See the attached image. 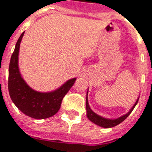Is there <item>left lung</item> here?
I'll use <instances>...</instances> for the list:
<instances>
[{"instance_id":"1","label":"left lung","mask_w":152,"mask_h":152,"mask_svg":"<svg viewBox=\"0 0 152 152\" xmlns=\"http://www.w3.org/2000/svg\"><path fill=\"white\" fill-rule=\"evenodd\" d=\"M138 100L139 99H137V102H135V104L133 105L131 110H130L129 112H128L126 114L121 116L120 118H117V119H107V118H102L101 116L98 115L97 113H95V112H93L91 110V109L90 108L89 106V104H88V94H87V98H86V110H87V117L91 121H92L93 123H95L99 126H101L102 128H112L114 127L116 125H119L120 123H121L123 121H125L126 118L129 117L131 112L133 110V109L136 106V105L138 102Z\"/></svg>"}]
</instances>
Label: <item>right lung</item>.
Segmentation results:
<instances>
[{"label":"right lung","instance_id":"add662e5","mask_svg":"<svg viewBox=\"0 0 152 152\" xmlns=\"http://www.w3.org/2000/svg\"><path fill=\"white\" fill-rule=\"evenodd\" d=\"M24 32L18 39L11 57L8 69V91L13 103L21 112L34 119L50 118L59 110L64 95L75 83L76 79L69 80L51 92H39L27 85L19 70L18 57L20 42Z\"/></svg>","mask_w":152,"mask_h":152}]
</instances>
